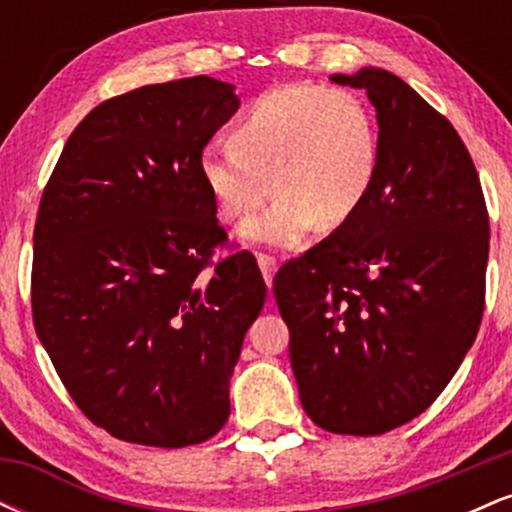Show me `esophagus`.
I'll return each mask as SVG.
<instances>
[{"label":"esophagus","instance_id":"1","mask_svg":"<svg viewBox=\"0 0 512 512\" xmlns=\"http://www.w3.org/2000/svg\"><path fill=\"white\" fill-rule=\"evenodd\" d=\"M257 264H260V272L264 276V281H267V286L272 284V276L276 272V260L272 255H264V252H257Z\"/></svg>","mask_w":512,"mask_h":512}]
</instances>
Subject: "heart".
<instances>
[{"instance_id": "heart-1", "label": "heart", "mask_w": 512, "mask_h": 512, "mask_svg": "<svg viewBox=\"0 0 512 512\" xmlns=\"http://www.w3.org/2000/svg\"><path fill=\"white\" fill-rule=\"evenodd\" d=\"M233 146H207L199 175L226 223L243 236L296 248L320 223L337 228L363 207L378 175V127L368 105L346 91L293 84L264 91L231 127Z\"/></svg>"}]
</instances>
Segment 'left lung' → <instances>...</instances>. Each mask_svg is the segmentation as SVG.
I'll return each instance as SVG.
<instances>
[{
	"instance_id": "8db88e82",
	"label": "left lung",
	"mask_w": 512,
	"mask_h": 512,
	"mask_svg": "<svg viewBox=\"0 0 512 512\" xmlns=\"http://www.w3.org/2000/svg\"><path fill=\"white\" fill-rule=\"evenodd\" d=\"M378 110V175L363 207L274 276L305 414L380 436L445 390L477 339L489 211L467 146L385 69L334 74Z\"/></svg>"
}]
</instances>
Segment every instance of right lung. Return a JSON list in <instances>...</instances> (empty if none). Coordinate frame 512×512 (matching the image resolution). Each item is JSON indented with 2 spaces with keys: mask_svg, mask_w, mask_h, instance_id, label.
Instances as JSON below:
<instances>
[{
  "mask_svg": "<svg viewBox=\"0 0 512 512\" xmlns=\"http://www.w3.org/2000/svg\"><path fill=\"white\" fill-rule=\"evenodd\" d=\"M238 110L211 76L134 88L64 144L33 231L38 339L88 419L154 448L209 440L267 286L226 243L199 156Z\"/></svg>",
  "mask_w": 512,
  "mask_h": 512,
  "instance_id": "right-lung-1",
  "label": "right lung"
}]
</instances>
